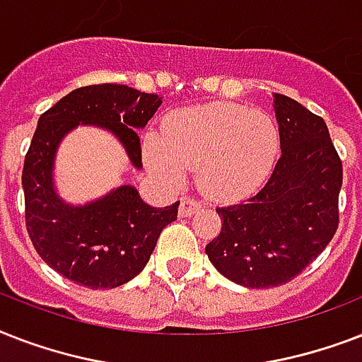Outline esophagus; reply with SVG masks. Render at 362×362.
Masks as SVG:
<instances>
[{
  "instance_id": "obj_1",
  "label": "esophagus",
  "mask_w": 362,
  "mask_h": 362,
  "mask_svg": "<svg viewBox=\"0 0 362 362\" xmlns=\"http://www.w3.org/2000/svg\"><path fill=\"white\" fill-rule=\"evenodd\" d=\"M197 210H201V203H197L195 199L184 197L180 201V209H178V214L180 218H192Z\"/></svg>"
}]
</instances>
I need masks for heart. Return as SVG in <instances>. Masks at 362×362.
Segmentation results:
<instances>
[{
  "instance_id": "b5f03b06",
  "label": "heart",
  "mask_w": 362,
  "mask_h": 362,
  "mask_svg": "<svg viewBox=\"0 0 362 362\" xmlns=\"http://www.w3.org/2000/svg\"><path fill=\"white\" fill-rule=\"evenodd\" d=\"M280 152V129L259 109L209 103L173 112L163 136L148 133L142 153L148 169L182 182L197 169L201 192L216 201L250 197L269 180Z\"/></svg>"
}]
</instances>
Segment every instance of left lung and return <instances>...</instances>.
I'll use <instances>...</instances> for the list:
<instances>
[{"label": "left lung", "mask_w": 362, "mask_h": 362, "mask_svg": "<svg viewBox=\"0 0 362 362\" xmlns=\"http://www.w3.org/2000/svg\"><path fill=\"white\" fill-rule=\"evenodd\" d=\"M281 156L269 182L246 203L216 209L223 223L206 255L227 280L250 289L300 274L338 229L342 161L323 118L274 93Z\"/></svg>", "instance_id": "8db88e82"}]
</instances>
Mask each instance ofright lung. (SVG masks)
I'll return each mask as SVG.
<instances>
[{
  "instance_id": "add662e5",
  "label": "right lung",
  "mask_w": 362,
  "mask_h": 362,
  "mask_svg": "<svg viewBox=\"0 0 362 362\" xmlns=\"http://www.w3.org/2000/svg\"><path fill=\"white\" fill-rule=\"evenodd\" d=\"M161 98L122 84L76 88L41 115L25 153L22 187L25 227L37 253L56 272L90 289H112L133 280L152 255L163 227L176 220L178 204L153 209L131 184L84 204L59 197L54 182L56 153L78 125L112 133L131 165L142 169L141 141Z\"/></svg>"
}]
</instances>
